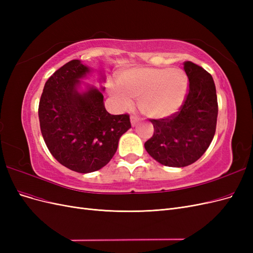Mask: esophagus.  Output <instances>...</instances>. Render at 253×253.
I'll return each instance as SVG.
<instances>
[{"instance_id": "esophagus-1", "label": "esophagus", "mask_w": 253, "mask_h": 253, "mask_svg": "<svg viewBox=\"0 0 253 253\" xmlns=\"http://www.w3.org/2000/svg\"><path fill=\"white\" fill-rule=\"evenodd\" d=\"M138 122H139V119H138V118L135 117V116H131V125H132L133 126H136L137 125H138Z\"/></svg>"}]
</instances>
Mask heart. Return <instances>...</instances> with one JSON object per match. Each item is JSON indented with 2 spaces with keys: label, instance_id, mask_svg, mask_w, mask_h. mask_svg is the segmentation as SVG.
I'll return each instance as SVG.
<instances>
[{
  "label": "heart",
  "instance_id": "obj_1",
  "mask_svg": "<svg viewBox=\"0 0 253 253\" xmlns=\"http://www.w3.org/2000/svg\"><path fill=\"white\" fill-rule=\"evenodd\" d=\"M188 89L187 75L178 68L134 67L120 76L111 94L122 108H129L134 99L145 116L164 119L180 109Z\"/></svg>",
  "mask_w": 253,
  "mask_h": 253
}]
</instances>
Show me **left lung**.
Here are the masks:
<instances>
[{
	"mask_svg": "<svg viewBox=\"0 0 253 253\" xmlns=\"http://www.w3.org/2000/svg\"><path fill=\"white\" fill-rule=\"evenodd\" d=\"M189 91L180 111L164 119H151L154 135L144 148L156 162L182 168L200 159L215 134L217 97L212 76L191 61L183 62Z\"/></svg>",
	"mask_w": 253,
	"mask_h": 253,
	"instance_id": "obj_1",
	"label": "left lung"
}]
</instances>
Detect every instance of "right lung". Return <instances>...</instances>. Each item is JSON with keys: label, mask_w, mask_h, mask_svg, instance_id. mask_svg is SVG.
I'll use <instances>...</instances> for the list:
<instances>
[{"label": "right lung", "mask_w": 253, "mask_h": 253, "mask_svg": "<svg viewBox=\"0 0 253 253\" xmlns=\"http://www.w3.org/2000/svg\"><path fill=\"white\" fill-rule=\"evenodd\" d=\"M94 72L72 60L52 74L39 103L43 139L58 162L78 173H90L108 165L122 134L131 128L129 116L111 115L104 108V87L82 79ZM100 82L105 75L100 71Z\"/></svg>", "instance_id": "add662e5"}]
</instances>
